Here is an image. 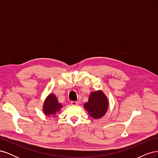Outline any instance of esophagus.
<instances>
[{
    "label": "esophagus",
    "mask_w": 158,
    "mask_h": 158,
    "mask_svg": "<svg viewBox=\"0 0 158 158\" xmlns=\"http://www.w3.org/2000/svg\"><path fill=\"white\" fill-rule=\"evenodd\" d=\"M70 104L72 105V106H77V105H78V103L77 102H70Z\"/></svg>",
    "instance_id": "esophagus-1"
}]
</instances>
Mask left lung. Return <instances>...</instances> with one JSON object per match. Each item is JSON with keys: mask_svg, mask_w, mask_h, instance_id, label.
<instances>
[{"mask_svg": "<svg viewBox=\"0 0 158 158\" xmlns=\"http://www.w3.org/2000/svg\"><path fill=\"white\" fill-rule=\"evenodd\" d=\"M84 108L94 119H99L103 117L109 108L107 97L102 90L91 92L88 102L84 104Z\"/></svg>", "mask_w": 158, "mask_h": 158, "instance_id": "8db88e82", "label": "left lung"}]
</instances>
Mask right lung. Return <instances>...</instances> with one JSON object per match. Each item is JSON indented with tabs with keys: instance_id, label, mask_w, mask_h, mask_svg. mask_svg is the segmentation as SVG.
<instances>
[{
	"instance_id": "obj_1",
	"label": "right lung",
	"mask_w": 158,
	"mask_h": 158,
	"mask_svg": "<svg viewBox=\"0 0 158 158\" xmlns=\"http://www.w3.org/2000/svg\"><path fill=\"white\" fill-rule=\"evenodd\" d=\"M63 107V104L59 102L56 95L51 93L45 98L43 105V112L45 116L54 117L56 113L59 112Z\"/></svg>"
}]
</instances>
